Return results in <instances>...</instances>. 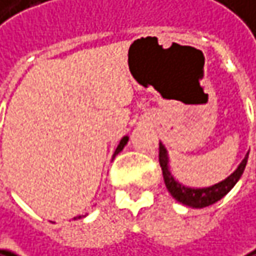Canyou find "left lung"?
<instances>
[{
  "label": "left lung",
  "mask_w": 256,
  "mask_h": 256,
  "mask_svg": "<svg viewBox=\"0 0 256 256\" xmlns=\"http://www.w3.org/2000/svg\"><path fill=\"white\" fill-rule=\"evenodd\" d=\"M248 155H249V152L244 155V158L238 166V168L218 183L208 186V188H188V186L182 184L180 182H177L174 176L172 174L170 164H168L170 162L168 152L166 150V146L160 142V166H161L162 176H164V183H166L168 192L172 194V196L174 198L177 202H180L186 206H190V208H205V206H210V205L218 202L221 198L226 196L244 174V167L248 162Z\"/></svg>",
  "instance_id": "1"
}]
</instances>
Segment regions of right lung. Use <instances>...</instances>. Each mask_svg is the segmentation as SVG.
I'll return each mask as SVG.
<instances>
[{
    "label": "right lung",
    "mask_w": 256,
    "mask_h": 256,
    "mask_svg": "<svg viewBox=\"0 0 256 256\" xmlns=\"http://www.w3.org/2000/svg\"><path fill=\"white\" fill-rule=\"evenodd\" d=\"M128 136H124V138H123V139L120 140L118 146L116 148V151H114V155H112V156H116V155H117L118 152L123 151V148H124V146L128 145ZM76 218H82V216H79V217H74V220H76Z\"/></svg>",
    "instance_id": "obj_1"
}]
</instances>
